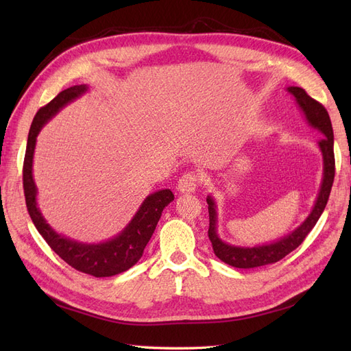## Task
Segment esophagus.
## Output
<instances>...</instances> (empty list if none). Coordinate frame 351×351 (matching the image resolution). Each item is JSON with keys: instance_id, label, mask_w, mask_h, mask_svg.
Segmentation results:
<instances>
[{"instance_id": "obj_1", "label": "esophagus", "mask_w": 351, "mask_h": 351, "mask_svg": "<svg viewBox=\"0 0 351 351\" xmlns=\"http://www.w3.org/2000/svg\"><path fill=\"white\" fill-rule=\"evenodd\" d=\"M199 183V178L195 173H186L184 176L180 177L177 189L180 193H193Z\"/></svg>"}]
</instances>
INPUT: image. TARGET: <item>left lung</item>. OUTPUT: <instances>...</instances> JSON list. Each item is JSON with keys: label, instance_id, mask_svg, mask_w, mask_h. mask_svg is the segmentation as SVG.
Here are the masks:
<instances>
[{"label": "left lung", "instance_id": "1", "mask_svg": "<svg viewBox=\"0 0 351 351\" xmlns=\"http://www.w3.org/2000/svg\"><path fill=\"white\" fill-rule=\"evenodd\" d=\"M293 97L295 104L299 105L300 111L303 112L304 119L312 129L321 132L324 139L317 143V147L322 154L324 161V173H322V182L319 192H317L315 205L311 210V214L302 222V224L294 228L293 231L287 232L285 236L274 240L271 243L256 244V246H236V244H230L222 240L218 234V210H217V202L210 195L206 197L208 202V210H209V230L208 237L212 243V249L217 254V258L227 265H231L234 268H258L263 265H269L278 262L284 256H287L290 252L297 249L302 244V241L309 234L311 230L316 226L317 219L322 215V212L326 206V202L331 193V187L334 183L335 176V159H334V132L331 119H329L328 111L324 108V105L311 98L309 95L304 92V89L290 86L287 88Z\"/></svg>", "mask_w": 351, "mask_h": 351}]
</instances>
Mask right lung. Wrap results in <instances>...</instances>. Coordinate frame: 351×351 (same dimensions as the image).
<instances>
[{"label": "right lung", "mask_w": 351, "mask_h": 351, "mask_svg": "<svg viewBox=\"0 0 351 351\" xmlns=\"http://www.w3.org/2000/svg\"><path fill=\"white\" fill-rule=\"evenodd\" d=\"M88 90V84L71 86L60 92L54 99L36 112L27 136L23 164V187L29 215L34 221L39 234L49 244V247L74 269L93 275L97 278H102L112 277V275L127 271L142 258L146 244L151 240L158 221L162 215V210L174 200V195L169 189H162L146 196L129 224L112 239L99 243H83L73 240L64 234H60L48 224L38 208V187L34 178L36 137L42 127L52 117H56L66 105L80 98Z\"/></svg>", "instance_id": "obj_1"}]
</instances>
